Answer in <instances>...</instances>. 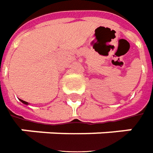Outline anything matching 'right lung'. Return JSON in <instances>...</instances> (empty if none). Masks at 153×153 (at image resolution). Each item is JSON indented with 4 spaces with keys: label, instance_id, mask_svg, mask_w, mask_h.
I'll list each match as a JSON object with an SVG mask.
<instances>
[{
    "label": "right lung",
    "instance_id": "1",
    "mask_svg": "<svg viewBox=\"0 0 153 153\" xmlns=\"http://www.w3.org/2000/svg\"><path fill=\"white\" fill-rule=\"evenodd\" d=\"M19 100L21 101L22 103H24V104H26V105H27V104H28V103H27V102H26V101H23V100H22V99H19Z\"/></svg>",
    "mask_w": 153,
    "mask_h": 153
}]
</instances>
